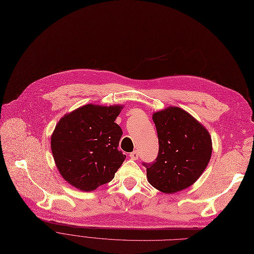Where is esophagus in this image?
<instances>
[{"instance_id":"obj_1","label":"esophagus","mask_w":254,"mask_h":254,"mask_svg":"<svg viewBox=\"0 0 254 254\" xmlns=\"http://www.w3.org/2000/svg\"><path fill=\"white\" fill-rule=\"evenodd\" d=\"M138 152L137 151H133V152H131L130 154H129V157L131 159H133V160H137L138 159Z\"/></svg>"}]
</instances>
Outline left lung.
Masks as SVG:
<instances>
[{
  "label": "left lung",
  "mask_w": 254,
  "mask_h": 254,
  "mask_svg": "<svg viewBox=\"0 0 254 254\" xmlns=\"http://www.w3.org/2000/svg\"><path fill=\"white\" fill-rule=\"evenodd\" d=\"M159 141L158 156L147 168L150 184L164 193L191 186L206 170L212 154L208 130L179 107L153 115Z\"/></svg>",
  "instance_id": "1"
}]
</instances>
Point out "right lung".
Wrapping results in <instances>:
<instances>
[{
  "label": "right lung",
  "instance_id": "right-lung-1",
  "mask_svg": "<svg viewBox=\"0 0 254 254\" xmlns=\"http://www.w3.org/2000/svg\"><path fill=\"white\" fill-rule=\"evenodd\" d=\"M122 108L88 104L59 121L52 135V152L69 184L92 191L114 179L126 158L118 149L123 131L115 123Z\"/></svg>",
  "mask_w": 254,
  "mask_h": 254
}]
</instances>
